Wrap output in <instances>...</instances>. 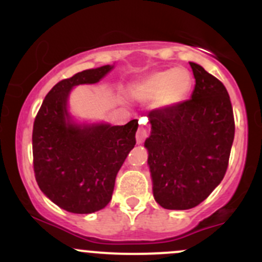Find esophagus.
<instances>
[{
    "label": "esophagus",
    "instance_id": "1",
    "mask_svg": "<svg viewBox=\"0 0 262 262\" xmlns=\"http://www.w3.org/2000/svg\"><path fill=\"white\" fill-rule=\"evenodd\" d=\"M147 136H148L147 129L144 128L143 125L139 126L138 130H137V136H136V138H137V143H143L144 139L147 138Z\"/></svg>",
    "mask_w": 262,
    "mask_h": 262
}]
</instances>
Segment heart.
I'll list each match as a JSON object with an SVG mask.
<instances>
[{"mask_svg": "<svg viewBox=\"0 0 262 262\" xmlns=\"http://www.w3.org/2000/svg\"><path fill=\"white\" fill-rule=\"evenodd\" d=\"M194 84L191 73L185 68L156 71L133 87L137 99L153 100L165 106H172L189 96Z\"/></svg>", "mask_w": 262, "mask_h": 262, "instance_id": "obj_1", "label": "heart"}]
</instances>
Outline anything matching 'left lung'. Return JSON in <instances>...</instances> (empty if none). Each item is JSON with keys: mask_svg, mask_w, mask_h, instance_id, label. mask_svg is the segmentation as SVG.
Instances as JSON below:
<instances>
[{"mask_svg": "<svg viewBox=\"0 0 262 262\" xmlns=\"http://www.w3.org/2000/svg\"><path fill=\"white\" fill-rule=\"evenodd\" d=\"M195 77L191 99L155 109L144 146L153 196L165 209L185 210L204 202L221 184L234 138V118L224 84L190 62Z\"/></svg>", "mask_w": 262, "mask_h": 262, "instance_id": "obj_1", "label": "left lung"}]
</instances>
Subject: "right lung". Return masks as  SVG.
Here are the masks:
<instances>
[{
	"label": "right lung",
	"mask_w": 262,
	"mask_h": 262,
	"mask_svg": "<svg viewBox=\"0 0 262 262\" xmlns=\"http://www.w3.org/2000/svg\"><path fill=\"white\" fill-rule=\"evenodd\" d=\"M102 66L58 82L34 120L33 165L41 191L71 213L89 214L109 204L118 171L136 146L138 120L125 125L80 126L68 120L71 89L96 83L112 70Z\"/></svg>",
	"instance_id": "1"
}]
</instances>
